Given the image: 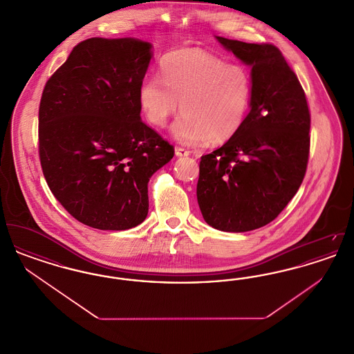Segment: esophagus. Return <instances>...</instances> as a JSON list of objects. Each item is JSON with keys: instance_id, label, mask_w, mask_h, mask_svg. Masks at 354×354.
I'll return each mask as SVG.
<instances>
[{"instance_id": "1", "label": "esophagus", "mask_w": 354, "mask_h": 354, "mask_svg": "<svg viewBox=\"0 0 354 354\" xmlns=\"http://www.w3.org/2000/svg\"><path fill=\"white\" fill-rule=\"evenodd\" d=\"M175 155H176L178 158H183V156H188L189 151L185 150L183 147H175Z\"/></svg>"}]
</instances>
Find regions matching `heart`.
<instances>
[{
	"instance_id": "obj_1",
	"label": "heart",
	"mask_w": 354,
	"mask_h": 354,
	"mask_svg": "<svg viewBox=\"0 0 354 354\" xmlns=\"http://www.w3.org/2000/svg\"><path fill=\"white\" fill-rule=\"evenodd\" d=\"M162 80L147 77L139 87L138 101L147 120L165 127L180 110L171 133L183 145L207 139L224 143L240 130L247 118L252 80L248 70L199 49L167 54L160 64Z\"/></svg>"
}]
</instances>
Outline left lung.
Returning a JSON list of instances; mask_svg holds the SVG:
<instances>
[{"instance_id": "obj_1", "label": "left lung", "mask_w": 354, "mask_h": 354, "mask_svg": "<svg viewBox=\"0 0 354 354\" xmlns=\"http://www.w3.org/2000/svg\"><path fill=\"white\" fill-rule=\"evenodd\" d=\"M215 38L251 68L252 95L240 130L203 155L196 196L208 225L247 232L276 219L303 183L310 115L303 87L276 46Z\"/></svg>"}]
</instances>
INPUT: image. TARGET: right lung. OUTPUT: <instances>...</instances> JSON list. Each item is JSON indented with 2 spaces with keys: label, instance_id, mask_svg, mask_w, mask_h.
Segmentation results:
<instances>
[{
  "label": "right lung",
  "instance_id": "1",
  "mask_svg": "<svg viewBox=\"0 0 354 354\" xmlns=\"http://www.w3.org/2000/svg\"><path fill=\"white\" fill-rule=\"evenodd\" d=\"M151 58V44L138 38H88L44 88L42 171L55 199L88 227L140 224L150 178L174 156V147L140 120L138 93Z\"/></svg>",
  "mask_w": 354,
  "mask_h": 354
}]
</instances>
